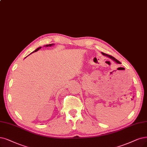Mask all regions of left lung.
<instances>
[{"label": "left lung", "instance_id": "obj_1", "mask_svg": "<svg viewBox=\"0 0 147 147\" xmlns=\"http://www.w3.org/2000/svg\"><path fill=\"white\" fill-rule=\"evenodd\" d=\"M102 54H103V55L104 56H107V57H108L109 58H110V59H113L114 61H115L116 63H120L121 64V62H119V61H117V60L116 59H115V57H113V56H110V55H108V54H105V53H102Z\"/></svg>", "mask_w": 147, "mask_h": 147}]
</instances>
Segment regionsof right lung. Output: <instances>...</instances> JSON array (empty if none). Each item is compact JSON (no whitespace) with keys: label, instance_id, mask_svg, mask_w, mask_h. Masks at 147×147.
<instances>
[{"label":"right lung","instance_id":"1","mask_svg":"<svg viewBox=\"0 0 147 147\" xmlns=\"http://www.w3.org/2000/svg\"><path fill=\"white\" fill-rule=\"evenodd\" d=\"M52 45H54L53 43H51V44H49V45H45V47H51ZM40 48H41V47H39V48H37L36 49V50L35 51H34L33 52H32L31 53H34V52H36V51H37L38 50H40Z\"/></svg>","mask_w":147,"mask_h":147}]
</instances>
